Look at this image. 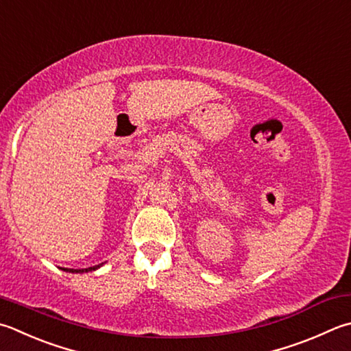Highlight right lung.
<instances>
[{
  "mask_svg": "<svg viewBox=\"0 0 351 351\" xmlns=\"http://www.w3.org/2000/svg\"><path fill=\"white\" fill-rule=\"evenodd\" d=\"M104 264V263H102ZM102 264H97V266H93V267H88V269H62V270H67V272H71V274H82V272H91V270H96L102 266Z\"/></svg>",
  "mask_w": 351,
  "mask_h": 351,
  "instance_id": "1",
  "label": "right lung"
}]
</instances>
